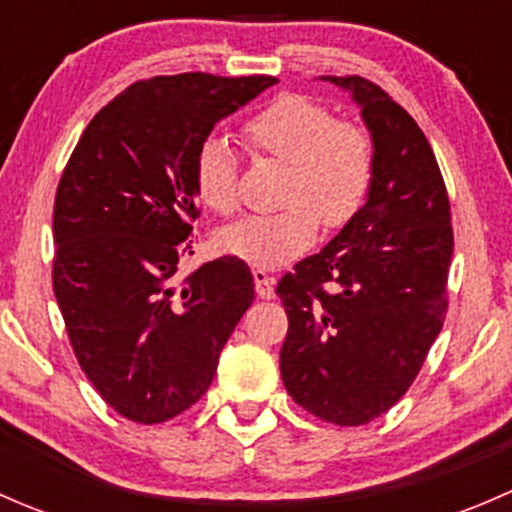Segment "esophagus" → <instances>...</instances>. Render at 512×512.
Returning <instances> with one entry per match:
<instances>
[{
	"mask_svg": "<svg viewBox=\"0 0 512 512\" xmlns=\"http://www.w3.org/2000/svg\"><path fill=\"white\" fill-rule=\"evenodd\" d=\"M252 277H255L257 297H260V299L275 297V277H272L270 272L262 270V267H255V270H252Z\"/></svg>",
	"mask_w": 512,
	"mask_h": 512,
	"instance_id": "34e87169",
	"label": "esophagus"
}]
</instances>
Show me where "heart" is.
Instances as JSON below:
<instances>
[{"label":"heart","mask_w":512,"mask_h":512,"mask_svg":"<svg viewBox=\"0 0 512 512\" xmlns=\"http://www.w3.org/2000/svg\"><path fill=\"white\" fill-rule=\"evenodd\" d=\"M252 156L287 165L280 203L272 215H255L225 227L218 245L260 267H277L309 250L319 218L342 227L364 208L376 173L369 131L349 118H334L324 103L304 94H280L242 123ZM193 185L200 203L218 215L240 208V165L220 138L198 148Z\"/></svg>","instance_id":"heart-1"}]
</instances>
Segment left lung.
Listing matches in <instances>:
<instances>
[{"label":"left lung","mask_w":512,"mask_h":512,"mask_svg":"<svg viewBox=\"0 0 512 512\" xmlns=\"http://www.w3.org/2000/svg\"><path fill=\"white\" fill-rule=\"evenodd\" d=\"M322 81L361 106L376 173L364 208L277 282L280 371L304 411L361 426L409 391L446 322L451 203L431 143L394 98L361 76Z\"/></svg>","instance_id":"obj_1"}]
</instances>
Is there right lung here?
Listing matches in <instances>:
<instances>
[{
	"label": "right lung",
	"mask_w": 512,
	"mask_h": 512,
	"mask_svg": "<svg viewBox=\"0 0 512 512\" xmlns=\"http://www.w3.org/2000/svg\"><path fill=\"white\" fill-rule=\"evenodd\" d=\"M275 76L190 71L136 81L76 143L54 200L56 302L79 366L123 418L163 423L213 384L255 299L250 267L218 257L180 277L200 215L193 165L215 123Z\"/></svg>",
	"instance_id": "right-lung-1"
}]
</instances>
